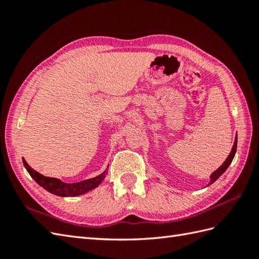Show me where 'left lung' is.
<instances>
[{"mask_svg":"<svg viewBox=\"0 0 259 259\" xmlns=\"http://www.w3.org/2000/svg\"><path fill=\"white\" fill-rule=\"evenodd\" d=\"M236 149H237V135H236V138H235L234 146H233V148H232V151H230V153H229V156L227 157L226 160L224 161V163L222 164V166L219 167L217 170H214V171L210 175V177H209V178H210V180H209V183H208L207 187H208L209 185H211L212 183H214V181H216L219 177H221V176H222L225 171H226V169L229 167V164L232 163L233 159H234V157H235Z\"/></svg>","mask_w":259,"mask_h":259,"instance_id":"8db88e82","label":"left lung"}]
</instances>
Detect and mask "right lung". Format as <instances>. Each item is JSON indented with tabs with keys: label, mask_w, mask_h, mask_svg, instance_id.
<instances>
[{
	"label": "right lung",
	"mask_w": 259,
	"mask_h": 259,
	"mask_svg": "<svg viewBox=\"0 0 259 259\" xmlns=\"http://www.w3.org/2000/svg\"><path fill=\"white\" fill-rule=\"evenodd\" d=\"M22 159H23L24 167L27 170V172L30 174L31 177L46 190L60 197H75V196L84 195L85 192L95 189L96 187H98L102 183L104 177H106L107 170H108L106 169L102 174L97 176L95 178L82 180V181H79V183H74V184H67V183H63V181H61L60 179L46 177V176L38 174L34 169H32L29 164H27V162L24 160V158Z\"/></svg>",
	"instance_id": "obj_1"
}]
</instances>
